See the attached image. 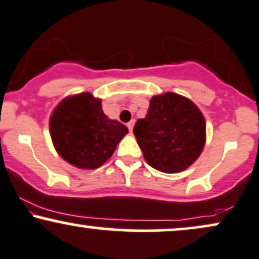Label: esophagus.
Segmentation results:
<instances>
[{"instance_id": "obj_1", "label": "esophagus", "mask_w": 259, "mask_h": 259, "mask_svg": "<svg viewBox=\"0 0 259 259\" xmlns=\"http://www.w3.org/2000/svg\"><path fill=\"white\" fill-rule=\"evenodd\" d=\"M134 124H135V119H132L129 121V123L126 124V126H127V129L130 130V132H133V127H134Z\"/></svg>"}]
</instances>
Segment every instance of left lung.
Returning <instances> with one entry per match:
<instances>
[{
  "label": "left lung",
  "mask_w": 259,
  "mask_h": 259,
  "mask_svg": "<svg viewBox=\"0 0 259 259\" xmlns=\"http://www.w3.org/2000/svg\"><path fill=\"white\" fill-rule=\"evenodd\" d=\"M138 139L148 165L165 174L186 170L206 142V121L194 102L176 93L154 95L148 113L136 121Z\"/></svg>",
  "instance_id": "8db88e82"
}]
</instances>
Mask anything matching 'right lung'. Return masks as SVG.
Returning a JSON list of instances; mask_svg holds the SVG:
<instances>
[{"instance_id":"obj_1","label":"right lung","mask_w":259,"mask_h":259,"mask_svg":"<svg viewBox=\"0 0 259 259\" xmlns=\"http://www.w3.org/2000/svg\"><path fill=\"white\" fill-rule=\"evenodd\" d=\"M49 133L62 159L78 169L94 170L110 159L129 130L106 116L101 100L80 93L59 102L49 119Z\"/></svg>"}]
</instances>
